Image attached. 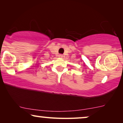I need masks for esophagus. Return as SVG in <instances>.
<instances>
[{"instance_id": "esophagus-1", "label": "esophagus", "mask_w": 123, "mask_h": 123, "mask_svg": "<svg viewBox=\"0 0 123 123\" xmlns=\"http://www.w3.org/2000/svg\"><path fill=\"white\" fill-rule=\"evenodd\" d=\"M59 57H60V58H62V57H63V55H61V54H60V55H58Z\"/></svg>"}]
</instances>
